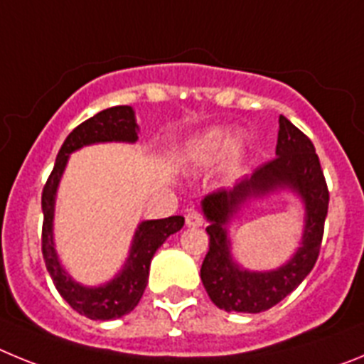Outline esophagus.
<instances>
[{
    "instance_id": "1",
    "label": "esophagus",
    "mask_w": 364,
    "mask_h": 364,
    "mask_svg": "<svg viewBox=\"0 0 364 364\" xmlns=\"http://www.w3.org/2000/svg\"><path fill=\"white\" fill-rule=\"evenodd\" d=\"M202 224H204V218L197 210H189L186 213V226L188 228H200Z\"/></svg>"
}]
</instances>
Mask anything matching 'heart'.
<instances>
[{"mask_svg":"<svg viewBox=\"0 0 364 364\" xmlns=\"http://www.w3.org/2000/svg\"><path fill=\"white\" fill-rule=\"evenodd\" d=\"M228 153L226 173L228 176H237L242 169L246 159V147L242 142H235L231 131L222 127H211L195 134L186 142L182 149V160L188 166L204 169L217 164Z\"/></svg>","mask_w":364,"mask_h":364,"instance_id":"1","label":"heart"}]
</instances>
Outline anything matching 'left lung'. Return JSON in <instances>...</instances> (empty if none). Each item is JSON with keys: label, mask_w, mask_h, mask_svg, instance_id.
Wrapping results in <instances>:
<instances>
[{"label": "left lung", "mask_w": 364, "mask_h": 364, "mask_svg": "<svg viewBox=\"0 0 364 364\" xmlns=\"http://www.w3.org/2000/svg\"><path fill=\"white\" fill-rule=\"evenodd\" d=\"M275 159L255 169L233 189H218L202 200V213L210 226V252L200 268V279L215 306L226 311L260 314L281 302L306 279L319 257L328 213L326 180L319 156L306 134L286 117H279ZM277 191H291L305 205L301 244L290 261L268 272L242 269L230 255L227 226L253 198Z\"/></svg>", "instance_id": "1"}]
</instances>
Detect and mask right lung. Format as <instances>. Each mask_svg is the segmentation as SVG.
Returning <instances> with one entry per match:
<instances>
[{
    "instance_id": "obj_1",
    "label": "right lung",
    "mask_w": 364,
    "mask_h": 364,
    "mask_svg": "<svg viewBox=\"0 0 364 364\" xmlns=\"http://www.w3.org/2000/svg\"><path fill=\"white\" fill-rule=\"evenodd\" d=\"M138 140V124L134 111L129 105H117L105 111H100L92 118L80 124L65 138L62 149L56 156V164L41 195V210H43V230H41V252L45 266L50 273L56 290L70 304L73 310L85 315L92 321L120 319L134 310L149 277L151 259L160 246L166 242L169 235L176 233L184 226V217L159 218V220H144L138 224L131 242L129 255L125 259L124 268L100 286H83L69 275L60 262L56 247H54V208H56V193L67 160L70 153L92 144L125 142L134 144Z\"/></svg>"
}]
</instances>
